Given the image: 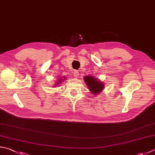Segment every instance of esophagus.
Returning a JSON list of instances; mask_svg holds the SVG:
<instances>
[{
    "label": "esophagus",
    "instance_id": "34e87169",
    "mask_svg": "<svg viewBox=\"0 0 155 155\" xmlns=\"http://www.w3.org/2000/svg\"><path fill=\"white\" fill-rule=\"evenodd\" d=\"M73 74H74V75L75 78H78V76H79V72H78V71H77V70H75V71H74V73H73Z\"/></svg>",
    "mask_w": 155,
    "mask_h": 155
}]
</instances>
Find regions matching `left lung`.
<instances>
[{
	"instance_id": "8db88e82",
	"label": "left lung",
	"mask_w": 155,
	"mask_h": 155,
	"mask_svg": "<svg viewBox=\"0 0 155 155\" xmlns=\"http://www.w3.org/2000/svg\"><path fill=\"white\" fill-rule=\"evenodd\" d=\"M86 85L92 94H97L104 88V85L101 81L92 76H86L84 78Z\"/></svg>"
}]
</instances>
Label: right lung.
<instances>
[{"mask_svg":"<svg viewBox=\"0 0 155 155\" xmlns=\"http://www.w3.org/2000/svg\"><path fill=\"white\" fill-rule=\"evenodd\" d=\"M59 81H57V83H60V82H59Z\"/></svg>","mask_w":155,"mask_h":155,"instance_id":"obj_1","label":"right lung"}]
</instances>
